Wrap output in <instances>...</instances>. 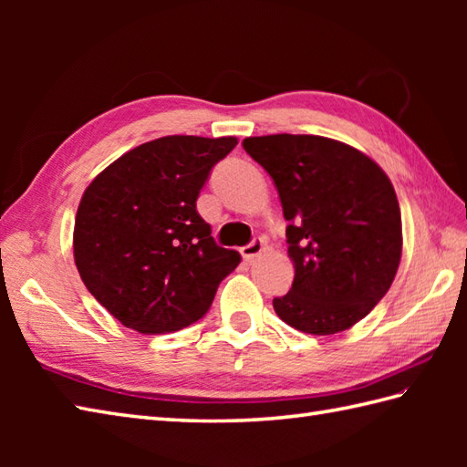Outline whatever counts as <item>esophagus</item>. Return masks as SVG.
Instances as JSON below:
<instances>
[{"mask_svg": "<svg viewBox=\"0 0 467 467\" xmlns=\"http://www.w3.org/2000/svg\"><path fill=\"white\" fill-rule=\"evenodd\" d=\"M263 249H265V239H263V236H254V239L249 244L243 246L241 254L244 256L246 261H251V259H254V256H259L263 253Z\"/></svg>", "mask_w": 467, "mask_h": 467, "instance_id": "34e87169", "label": "esophagus"}]
</instances>
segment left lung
<instances>
[{"label":"left lung","instance_id":"1","mask_svg":"<svg viewBox=\"0 0 467 467\" xmlns=\"http://www.w3.org/2000/svg\"><path fill=\"white\" fill-rule=\"evenodd\" d=\"M283 204L291 291L273 306L296 331L349 329L379 303L401 261V213L393 184L353 146L311 134L244 138Z\"/></svg>","mask_w":467,"mask_h":467}]
</instances>
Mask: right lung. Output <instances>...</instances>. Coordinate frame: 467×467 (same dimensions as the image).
Listing matches in <instances>:
<instances>
[{
    "mask_svg": "<svg viewBox=\"0 0 467 467\" xmlns=\"http://www.w3.org/2000/svg\"><path fill=\"white\" fill-rule=\"evenodd\" d=\"M234 136H164L98 174L78 206L74 261L86 289L128 329L181 331L211 309L241 263L223 249L196 198Z\"/></svg>",
    "mask_w": 467,
    "mask_h": 467,
    "instance_id": "obj_1",
    "label": "right lung"
}]
</instances>
